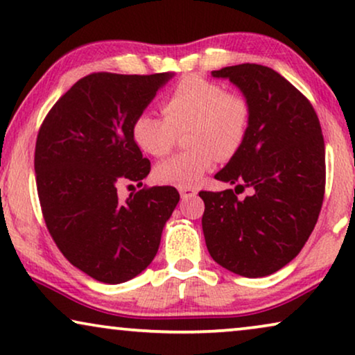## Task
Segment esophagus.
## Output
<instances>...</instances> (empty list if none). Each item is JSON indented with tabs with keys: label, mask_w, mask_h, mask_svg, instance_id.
Segmentation results:
<instances>
[{
	"label": "esophagus",
	"mask_w": 355,
	"mask_h": 355,
	"mask_svg": "<svg viewBox=\"0 0 355 355\" xmlns=\"http://www.w3.org/2000/svg\"><path fill=\"white\" fill-rule=\"evenodd\" d=\"M179 193H181L182 200H186V198H191L193 196H197V189H193V187H179Z\"/></svg>",
	"instance_id": "34e87169"
}]
</instances>
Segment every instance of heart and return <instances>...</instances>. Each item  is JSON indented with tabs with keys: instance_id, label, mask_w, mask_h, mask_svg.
I'll return each instance as SVG.
<instances>
[{
	"instance_id": "1",
	"label": "heart",
	"mask_w": 355,
	"mask_h": 355,
	"mask_svg": "<svg viewBox=\"0 0 355 355\" xmlns=\"http://www.w3.org/2000/svg\"><path fill=\"white\" fill-rule=\"evenodd\" d=\"M164 118L140 113L134 119L132 139L150 157H164L187 130L189 152L174 155L155 168V179L174 187H196L216 162L239 152L250 124V105L244 95L225 92L216 82L186 76L163 100Z\"/></svg>"
}]
</instances>
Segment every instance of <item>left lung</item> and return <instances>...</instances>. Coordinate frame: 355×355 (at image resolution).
I'll use <instances>...</instances> for the list:
<instances>
[{
    "instance_id": "obj_1",
    "label": "left lung",
    "mask_w": 355,
    "mask_h": 355,
    "mask_svg": "<svg viewBox=\"0 0 355 355\" xmlns=\"http://www.w3.org/2000/svg\"><path fill=\"white\" fill-rule=\"evenodd\" d=\"M250 105L247 137L218 181L223 192L202 191V230L211 259L245 278H261L295 259L317 225L324 196V142L310 101L283 76L260 64L227 66ZM251 189V196L236 193Z\"/></svg>"
}]
</instances>
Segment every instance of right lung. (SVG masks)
Returning <instances> with one entry per match:
<instances>
[{"label":"right lung","mask_w":355,"mask_h":355,"mask_svg":"<svg viewBox=\"0 0 355 355\" xmlns=\"http://www.w3.org/2000/svg\"><path fill=\"white\" fill-rule=\"evenodd\" d=\"M173 76H85L38 130L37 191L48 231L76 268L101 283H125L152 263L179 202L171 186L118 197L119 182L148 176L130 128Z\"/></svg>","instance_id":"obj_1"}]
</instances>
